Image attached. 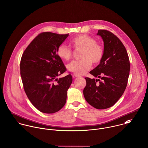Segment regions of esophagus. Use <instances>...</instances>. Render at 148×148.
Returning a JSON list of instances; mask_svg holds the SVG:
<instances>
[{"instance_id": "1", "label": "esophagus", "mask_w": 148, "mask_h": 148, "mask_svg": "<svg viewBox=\"0 0 148 148\" xmlns=\"http://www.w3.org/2000/svg\"><path fill=\"white\" fill-rule=\"evenodd\" d=\"M73 76H74V77H80V75H79L77 74H75V73H74V74H73Z\"/></svg>"}]
</instances>
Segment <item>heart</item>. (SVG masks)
Masks as SVG:
<instances>
[{
  "mask_svg": "<svg viewBox=\"0 0 148 148\" xmlns=\"http://www.w3.org/2000/svg\"><path fill=\"white\" fill-rule=\"evenodd\" d=\"M71 43L75 49L81 50V59L73 61L67 66V69L71 72L78 75L83 74L91 68L92 62L97 64L103 58V47L89 35H79L72 40ZM57 54L61 59L69 60L73 57V51L66 45L62 44L57 49Z\"/></svg>",
  "mask_w": 148,
  "mask_h": 148,
  "instance_id": "obj_1",
  "label": "heart"
}]
</instances>
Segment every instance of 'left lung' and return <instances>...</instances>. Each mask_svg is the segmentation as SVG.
I'll use <instances>...</instances> for the list:
<instances>
[{"instance_id": "8db88e82", "label": "left lung", "mask_w": 148, "mask_h": 148, "mask_svg": "<svg viewBox=\"0 0 148 148\" xmlns=\"http://www.w3.org/2000/svg\"><path fill=\"white\" fill-rule=\"evenodd\" d=\"M97 35L103 40L104 54L100 63L90 74L101 80L86 77L84 95L92 107L105 109L113 106L123 94L130 65L125 47L116 35L106 30H98Z\"/></svg>"}]
</instances>
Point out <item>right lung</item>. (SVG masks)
<instances>
[{
  "instance_id": "add662e5",
  "label": "right lung",
  "mask_w": 148,
  "mask_h": 148,
  "mask_svg": "<svg viewBox=\"0 0 148 148\" xmlns=\"http://www.w3.org/2000/svg\"><path fill=\"white\" fill-rule=\"evenodd\" d=\"M68 36L42 32L32 40L21 58V75L25 91L31 103L44 113H56L64 106L73 81L71 74L57 78L67 70L57 49Z\"/></svg>"
}]
</instances>
